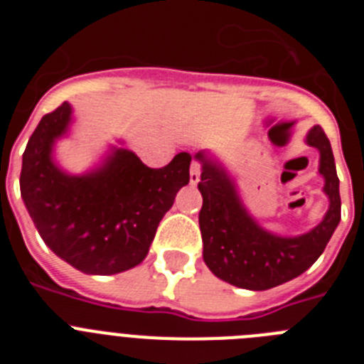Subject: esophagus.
<instances>
[{"label":"esophagus","instance_id":"34e87169","mask_svg":"<svg viewBox=\"0 0 364 364\" xmlns=\"http://www.w3.org/2000/svg\"><path fill=\"white\" fill-rule=\"evenodd\" d=\"M198 180H200V166L197 162H193L191 169H189V184L197 186Z\"/></svg>","mask_w":364,"mask_h":364}]
</instances>
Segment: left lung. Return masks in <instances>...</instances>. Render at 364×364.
Wrapping results in <instances>:
<instances>
[{"label": "left lung", "mask_w": 364, "mask_h": 364, "mask_svg": "<svg viewBox=\"0 0 364 364\" xmlns=\"http://www.w3.org/2000/svg\"><path fill=\"white\" fill-rule=\"evenodd\" d=\"M306 144L321 153L319 173L324 176L323 191L330 205L314 230L297 237H279L262 230L244 208L226 169L205 151L195 154L202 164V255L218 279L244 290H269L299 277L324 252L341 220L339 178L332 146L321 125L311 127Z\"/></svg>", "instance_id": "1"}]
</instances>
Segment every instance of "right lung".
Listing matches in <instances>:
<instances>
[{"mask_svg":"<svg viewBox=\"0 0 364 364\" xmlns=\"http://www.w3.org/2000/svg\"><path fill=\"white\" fill-rule=\"evenodd\" d=\"M73 109L63 102L45 114L28 138L19 189L38 233L60 259L87 275H112L146 259L164 215L189 182L191 154L178 153L153 169L124 147L85 175H69L53 147L69 129Z\"/></svg>","mask_w":364,"mask_h":364,"instance_id":"1","label":"right lung"}]
</instances>
